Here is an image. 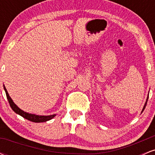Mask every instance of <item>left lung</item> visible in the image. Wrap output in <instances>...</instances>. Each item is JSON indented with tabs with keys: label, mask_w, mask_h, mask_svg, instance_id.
Returning <instances> with one entry per match:
<instances>
[{
	"label": "left lung",
	"mask_w": 155,
	"mask_h": 155,
	"mask_svg": "<svg viewBox=\"0 0 155 155\" xmlns=\"http://www.w3.org/2000/svg\"><path fill=\"white\" fill-rule=\"evenodd\" d=\"M148 98H149V95H148V96H147V101H146V103H145L144 106H143V109H142V111H141V113H142V112L143 111V110H144V108H145V107H146V106H147V101H148Z\"/></svg>",
	"instance_id": "left-lung-1"
}]
</instances>
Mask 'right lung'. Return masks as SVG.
Listing matches in <instances>:
<instances>
[{
	"label": "right lung",
	"mask_w": 155,
	"mask_h": 155,
	"mask_svg": "<svg viewBox=\"0 0 155 155\" xmlns=\"http://www.w3.org/2000/svg\"><path fill=\"white\" fill-rule=\"evenodd\" d=\"M3 88H4L5 92H6L7 99H8V103H9V105L11 108H12V109L13 110L16 114L20 115L21 117H24V118L26 119V120L31 121V122H44L51 120V119H53L55 116H56V114H52V115H48V116H42V115H36V114H34L28 113V112L24 111L23 110L21 109V108H19L18 106L14 103V101H12V99L11 98L9 95H8V92H7L6 89L4 85H3Z\"/></svg>",
	"instance_id": "obj_1"
}]
</instances>
